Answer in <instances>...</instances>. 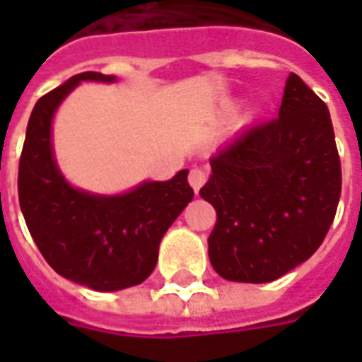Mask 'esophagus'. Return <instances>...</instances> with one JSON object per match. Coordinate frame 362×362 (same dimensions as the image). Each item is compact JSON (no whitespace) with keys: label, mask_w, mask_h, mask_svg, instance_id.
<instances>
[{"label":"esophagus","mask_w":362,"mask_h":362,"mask_svg":"<svg viewBox=\"0 0 362 362\" xmlns=\"http://www.w3.org/2000/svg\"><path fill=\"white\" fill-rule=\"evenodd\" d=\"M205 180H207V174L202 170V168H192L189 170V176H188V182H189V186L194 188V192H199V188L204 186Z\"/></svg>","instance_id":"obj_1"}]
</instances>
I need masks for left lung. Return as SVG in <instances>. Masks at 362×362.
<instances>
[{"instance_id":"left-lung-1","label":"left lung","mask_w":362,"mask_h":362,"mask_svg":"<svg viewBox=\"0 0 362 362\" xmlns=\"http://www.w3.org/2000/svg\"><path fill=\"white\" fill-rule=\"evenodd\" d=\"M199 196L215 207L209 259L223 279L269 283L310 258L334 223L341 163L324 100L288 75L279 118L211 157Z\"/></svg>"}]
</instances>
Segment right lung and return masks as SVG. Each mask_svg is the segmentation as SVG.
I'll return each mask as SVG.
<instances>
[{
    "mask_svg": "<svg viewBox=\"0 0 362 362\" xmlns=\"http://www.w3.org/2000/svg\"><path fill=\"white\" fill-rule=\"evenodd\" d=\"M81 81L114 83L116 75H74L35 104L19 160L21 211L54 272L95 291H122L153 273L158 244L194 189L188 170L166 182H143L118 196L74 188L54 158L52 119Z\"/></svg>",
    "mask_w": 362,
    "mask_h": 362,
    "instance_id": "1",
    "label": "right lung"
}]
</instances>
